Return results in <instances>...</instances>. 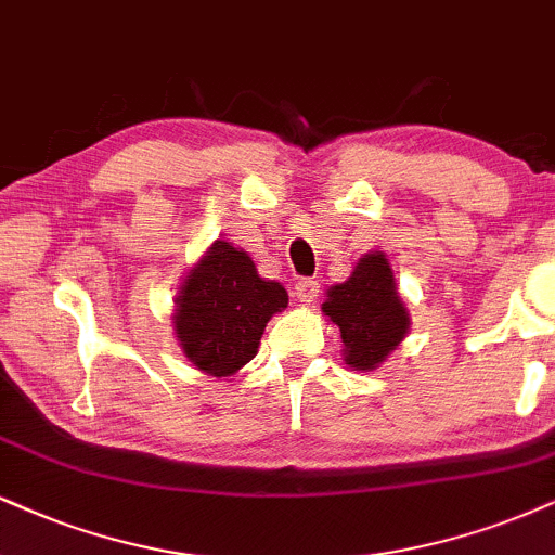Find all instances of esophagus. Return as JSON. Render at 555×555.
I'll list each match as a JSON object with an SVG mask.
<instances>
[{
    "label": "esophagus",
    "mask_w": 555,
    "mask_h": 555,
    "mask_svg": "<svg viewBox=\"0 0 555 555\" xmlns=\"http://www.w3.org/2000/svg\"><path fill=\"white\" fill-rule=\"evenodd\" d=\"M293 296H296L300 304H311V300L319 296V283H317V280H311V278L298 280L296 288H293Z\"/></svg>",
    "instance_id": "34e87169"
}]
</instances>
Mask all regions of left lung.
<instances>
[{
	"label": "left lung",
	"mask_w": 555,
	"mask_h": 555,
	"mask_svg": "<svg viewBox=\"0 0 555 555\" xmlns=\"http://www.w3.org/2000/svg\"><path fill=\"white\" fill-rule=\"evenodd\" d=\"M321 311L339 326L345 365L362 373L375 371L409 332V311L383 251L360 257L352 275L326 291Z\"/></svg>",
	"instance_id": "obj_1"
}]
</instances>
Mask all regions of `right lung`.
I'll list each match as a JSON object with an SVG mask.
<instances>
[{"instance_id":"obj_1","label":"right lung","mask_w":555,"mask_h":555,"mask_svg":"<svg viewBox=\"0 0 555 555\" xmlns=\"http://www.w3.org/2000/svg\"><path fill=\"white\" fill-rule=\"evenodd\" d=\"M175 309V334L197 371L225 378L257 354L267 321L288 309V293L257 275L244 249L214 242L184 278Z\"/></svg>"}]
</instances>
